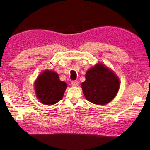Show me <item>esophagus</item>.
I'll return each instance as SVG.
<instances>
[{
	"label": "esophagus",
	"instance_id": "esophagus-1",
	"mask_svg": "<svg viewBox=\"0 0 150 150\" xmlns=\"http://www.w3.org/2000/svg\"><path fill=\"white\" fill-rule=\"evenodd\" d=\"M71 84L73 86H77L79 85V82L77 81H72Z\"/></svg>",
	"mask_w": 150,
	"mask_h": 150
}]
</instances>
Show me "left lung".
<instances>
[{
	"label": "left lung",
	"instance_id": "8db88e82",
	"mask_svg": "<svg viewBox=\"0 0 150 150\" xmlns=\"http://www.w3.org/2000/svg\"><path fill=\"white\" fill-rule=\"evenodd\" d=\"M82 88L86 98L95 104H105L113 99L119 88V79L102 64L89 69Z\"/></svg>",
	"mask_w": 150,
	"mask_h": 150
}]
</instances>
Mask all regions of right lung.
<instances>
[{
  "mask_svg": "<svg viewBox=\"0 0 150 150\" xmlns=\"http://www.w3.org/2000/svg\"><path fill=\"white\" fill-rule=\"evenodd\" d=\"M35 88L39 100L50 106L62 99L67 84L59 80L57 73L47 70L38 77L35 83Z\"/></svg>",
  "mask_w": 150,
  "mask_h": 150,
  "instance_id": "add662e5",
  "label": "right lung"
}]
</instances>
